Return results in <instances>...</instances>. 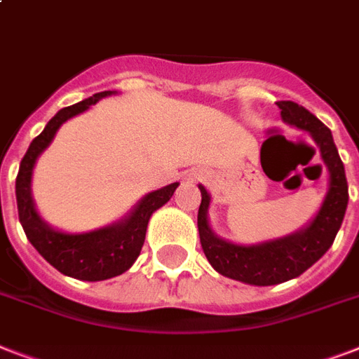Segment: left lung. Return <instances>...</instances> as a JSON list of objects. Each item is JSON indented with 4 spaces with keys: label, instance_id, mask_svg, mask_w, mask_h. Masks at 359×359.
<instances>
[{
    "label": "left lung",
    "instance_id": "obj_1",
    "mask_svg": "<svg viewBox=\"0 0 359 359\" xmlns=\"http://www.w3.org/2000/svg\"><path fill=\"white\" fill-rule=\"evenodd\" d=\"M281 109V119L294 124L296 128L306 130L317 143L320 158L330 173V188L324 197V203L313 222L306 229L292 233L283 238L268 240L261 244L240 245L227 242L214 235L208 225V205L210 196L205 186L201 190V205L197 214L199 238L208 262L216 272L225 278L236 279L248 285H278L298 278L309 266H313L320 257L334 244L335 235L345 218L348 205V184H346L345 165L341 162L339 152L334 143L332 132L326 124L307 111L304 106L292 100L278 102Z\"/></svg>",
    "mask_w": 359,
    "mask_h": 359
}]
</instances>
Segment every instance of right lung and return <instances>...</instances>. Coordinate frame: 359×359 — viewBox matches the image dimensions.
<instances>
[{"instance_id":"add662e5","label":"right lung","mask_w":359,"mask_h":359,"mask_svg":"<svg viewBox=\"0 0 359 359\" xmlns=\"http://www.w3.org/2000/svg\"><path fill=\"white\" fill-rule=\"evenodd\" d=\"M108 95H111V91L97 93L74 106L59 109L48 121L46 128L31 141L29 149L20 162V171L16 177L18 218L27 240L53 268H57L59 272L69 278L81 281H102L126 272L140 257L152 212L165 205L179 186V182H173L165 188L147 194L126 218L89 233H63L50 227L39 216L31 197V175L36 158L52 143L53 135L65 121L86 111Z\"/></svg>"}]
</instances>
